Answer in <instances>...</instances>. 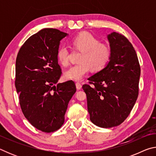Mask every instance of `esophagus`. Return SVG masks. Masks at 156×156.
Instances as JSON below:
<instances>
[{
    "mask_svg": "<svg viewBox=\"0 0 156 156\" xmlns=\"http://www.w3.org/2000/svg\"><path fill=\"white\" fill-rule=\"evenodd\" d=\"M76 88H77L78 90H79V89H80L82 88V84L79 83H76Z\"/></svg>",
    "mask_w": 156,
    "mask_h": 156,
    "instance_id": "34e87169",
    "label": "esophagus"
}]
</instances>
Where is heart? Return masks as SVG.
<instances>
[{
	"label": "heart",
	"instance_id": "obj_1",
	"mask_svg": "<svg viewBox=\"0 0 156 156\" xmlns=\"http://www.w3.org/2000/svg\"><path fill=\"white\" fill-rule=\"evenodd\" d=\"M74 48L82 53L79 60L81 62L73 66L65 73L66 78L71 80H80L89 71H96L102 69L109 58V49L89 33H82L73 38L72 42ZM58 58L63 65L70 62L71 54L67 47L61 46L58 50Z\"/></svg>",
	"mask_w": 156,
	"mask_h": 156
}]
</instances>
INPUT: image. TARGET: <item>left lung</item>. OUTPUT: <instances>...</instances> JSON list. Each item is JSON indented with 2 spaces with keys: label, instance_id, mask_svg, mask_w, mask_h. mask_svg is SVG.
<instances>
[{
  "label": "left lung",
  "instance_id": "left-lung-1",
  "mask_svg": "<svg viewBox=\"0 0 156 156\" xmlns=\"http://www.w3.org/2000/svg\"><path fill=\"white\" fill-rule=\"evenodd\" d=\"M107 39L109 61L87 79L94 85L83 86L90 120L102 128L119 125L128 117L138 98L140 76L138 56L128 39L116 32Z\"/></svg>",
  "mask_w": 156,
  "mask_h": 156
}]
</instances>
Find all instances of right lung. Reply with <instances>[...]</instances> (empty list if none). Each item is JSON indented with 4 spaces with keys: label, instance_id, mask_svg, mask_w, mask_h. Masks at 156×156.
I'll list each match as a JSON object with an SVG mask.
<instances>
[{
    "label": "right lung",
    "instance_id": "obj_1",
    "mask_svg": "<svg viewBox=\"0 0 156 156\" xmlns=\"http://www.w3.org/2000/svg\"><path fill=\"white\" fill-rule=\"evenodd\" d=\"M68 34L45 28L30 37L16 61L15 85L25 117L34 127L50 133L61 127L69 102L76 93L74 82L58 83L60 41Z\"/></svg>",
    "mask_w": 156,
    "mask_h": 156
}]
</instances>
